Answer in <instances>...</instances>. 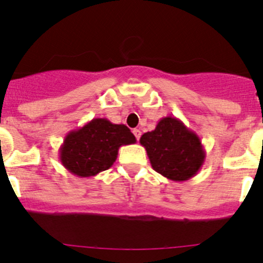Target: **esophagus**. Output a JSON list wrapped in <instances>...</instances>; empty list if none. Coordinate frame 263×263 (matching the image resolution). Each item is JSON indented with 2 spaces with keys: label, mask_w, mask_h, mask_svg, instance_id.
Masks as SVG:
<instances>
[{
  "label": "esophagus",
  "mask_w": 263,
  "mask_h": 263,
  "mask_svg": "<svg viewBox=\"0 0 263 263\" xmlns=\"http://www.w3.org/2000/svg\"><path fill=\"white\" fill-rule=\"evenodd\" d=\"M132 132H134V135H135V137H136V140H139L140 136H141V131H140V129H137V128H135Z\"/></svg>",
  "instance_id": "esophagus-1"
}]
</instances>
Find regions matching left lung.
<instances>
[{"instance_id":"8db88e82","label":"left lung","mask_w":263,"mask_h":263,"mask_svg":"<svg viewBox=\"0 0 263 263\" xmlns=\"http://www.w3.org/2000/svg\"><path fill=\"white\" fill-rule=\"evenodd\" d=\"M151 165L158 174L173 181L193 178L205 162L201 140L180 119L162 118L156 128L140 137Z\"/></svg>"}]
</instances>
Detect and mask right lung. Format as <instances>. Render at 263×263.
Returning a JSON list of instances; mask_svg holds the SVG:
<instances>
[{
	"instance_id": "1",
	"label": "right lung",
	"mask_w": 263,
	"mask_h": 263,
	"mask_svg": "<svg viewBox=\"0 0 263 263\" xmlns=\"http://www.w3.org/2000/svg\"><path fill=\"white\" fill-rule=\"evenodd\" d=\"M135 143L136 137L127 126L95 118L66 135L60 159L71 174L89 178L114 165L120 146Z\"/></svg>"
}]
</instances>
